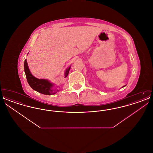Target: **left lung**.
<instances>
[{
    "label": "left lung",
    "instance_id": "obj_1",
    "mask_svg": "<svg viewBox=\"0 0 153 153\" xmlns=\"http://www.w3.org/2000/svg\"><path fill=\"white\" fill-rule=\"evenodd\" d=\"M126 85H124V86H123V87H125V86H126Z\"/></svg>",
    "mask_w": 153,
    "mask_h": 153
}]
</instances>
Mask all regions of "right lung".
I'll return each instance as SVG.
<instances>
[{"label": "right lung", "mask_w": 153, "mask_h": 153, "mask_svg": "<svg viewBox=\"0 0 153 153\" xmlns=\"http://www.w3.org/2000/svg\"><path fill=\"white\" fill-rule=\"evenodd\" d=\"M70 69L71 66L66 69L65 72V77L68 76ZM24 70L30 86L36 92L46 95H54L58 92V90L53 89L54 84L49 81L46 79H39L32 75L28 67L26 59L25 60L24 62Z\"/></svg>", "instance_id": "right-lung-1"}]
</instances>
